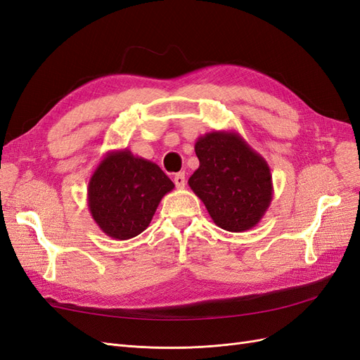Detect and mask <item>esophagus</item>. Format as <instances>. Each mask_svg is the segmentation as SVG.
Returning a JSON list of instances; mask_svg holds the SVG:
<instances>
[{
  "label": "esophagus",
  "instance_id": "esophagus-1",
  "mask_svg": "<svg viewBox=\"0 0 360 360\" xmlns=\"http://www.w3.org/2000/svg\"><path fill=\"white\" fill-rule=\"evenodd\" d=\"M174 183H176V186L179 189H183L186 186V177H184V172H177L176 176H174Z\"/></svg>",
  "mask_w": 360,
  "mask_h": 360
}]
</instances>
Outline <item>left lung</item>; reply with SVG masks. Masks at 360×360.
<instances>
[{
    "label": "left lung",
    "mask_w": 360,
    "mask_h": 360,
    "mask_svg": "<svg viewBox=\"0 0 360 360\" xmlns=\"http://www.w3.org/2000/svg\"><path fill=\"white\" fill-rule=\"evenodd\" d=\"M195 153L200 167L188 183L213 222L231 233L254 228L274 197L266 159L234 130H214L200 136Z\"/></svg>",
    "instance_id": "1"
}]
</instances>
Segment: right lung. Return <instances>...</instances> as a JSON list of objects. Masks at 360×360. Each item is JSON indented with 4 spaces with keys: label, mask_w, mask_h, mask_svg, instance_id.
<instances>
[{
    "label": "right lung",
    "mask_w": 360,
    "mask_h": 360,
    "mask_svg": "<svg viewBox=\"0 0 360 360\" xmlns=\"http://www.w3.org/2000/svg\"><path fill=\"white\" fill-rule=\"evenodd\" d=\"M174 183L155 162L129 148L108 151L90 177L86 202L94 222L114 240H127L150 225Z\"/></svg>",
    "instance_id": "add662e5"
}]
</instances>
